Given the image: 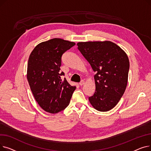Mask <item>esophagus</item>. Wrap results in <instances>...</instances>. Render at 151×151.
Returning <instances> with one entry per match:
<instances>
[{
	"label": "esophagus",
	"mask_w": 151,
	"mask_h": 151,
	"mask_svg": "<svg viewBox=\"0 0 151 151\" xmlns=\"http://www.w3.org/2000/svg\"><path fill=\"white\" fill-rule=\"evenodd\" d=\"M84 84V80H81V81H80V83H79V84H80V86H83V84Z\"/></svg>",
	"instance_id": "34e87169"
}]
</instances>
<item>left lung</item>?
Listing matches in <instances>:
<instances>
[{
  "mask_svg": "<svg viewBox=\"0 0 151 151\" xmlns=\"http://www.w3.org/2000/svg\"><path fill=\"white\" fill-rule=\"evenodd\" d=\"M77 45L96 73V91L89 97L91 104L99 111H108L117 104L125 91L130 67L127 55L109 41L79 42Z\"/></svg>",
  "mask_w": 151,
  "mask_h": 151,
  "instance_id": "1",
  "label": "left lung"
}]
</instances>
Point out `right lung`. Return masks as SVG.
Here are the masks:
<instances>
[{
    "label": "right lung",
    "mask_w": 151,
    "mask_h": 151,
    "mask_svg": "<svg viewBox=\"0 0 151 151\" xmlns=\"http://www.w3.org/2000/svg\"><path fill=\"white\" fill-rule=\"evenodd\" d=\"M74 42L52 38L35 46L27 63V78L38 104L45 111L58 113L69 105L76 86H71L60 71L63 54Z\"/></svg>",
    "instance_id": "add662e5"
}]
</instances>
